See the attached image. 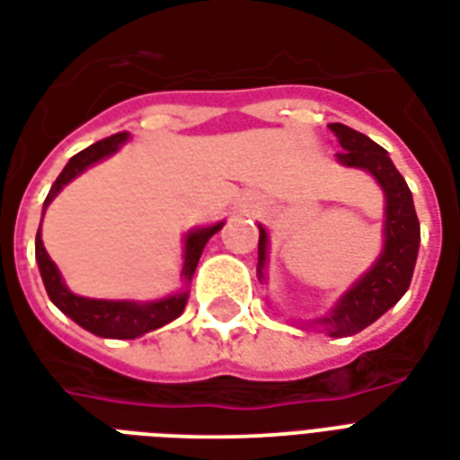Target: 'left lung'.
<instances>
[{
  "label": "left lung",
  "mask_w": 460,
  "mask_h": 460,
  "mask_svg": "<svg viewBox=\"0 0 460 460\" xmlns=\"http://www.w3.org/2000/svg\"><path fill=\"white\" fill-rule=\"evenodd\" d=\"M343 151L336 158L343 167L365 170L384 191V247L375 263L345 290L336 305L316 319L302 322V329H319L331 338L355 336L386 314L411 288L420 249V220L403 174L391 163L389 153L372 138L345 124H329ZM269 230L259 226V263L256 276L266 283Z\"/></svg>",
  "instance_id": "left-lung-1"
}]
</instances>
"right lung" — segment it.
<instances>
[{"label":"right lung","instance_id":"add662e5","mask_svg":"<svg viewBox=\"0 0 460 460\" xmlns=\"http://www.w3.org/2000/svg\"><path fill=\"white\" fill-rule=\"evenodd\" d=\"M129 141V131H119L115 137H108L98 141V144L88 146L81 153H76L74 158L64 165V170L59 172V177L52 184L45 204H42V216L48 211V206L52 204V199L59 194V191L69 184L71 180H76L78 174L85 172L88 167H93L95 163L115 155L124 144ZM42 226V223H40ZM226 226V220L220 223H213V226H201L191 227L190 233L181 237L184 242V249H181V280L184 286L172 295H165L160 300H95V297H84V295L71 293L66 283H64L62 273L57 269V263L49 259V254L45 252V244H42L40 227H38V234H35V261H38V269H40L42 283H45V290H48L49 300L59 312L69 316L71 322H76L81 329L91 331L95 336L101 338H119V341H131V338L144 336V333H151V331L165 326V323L174 322L177 316L184 312L187 307V300H190V283L194 270H197V263L201 259V252H204L206 242L211 240L213 234L218 233L220 227Z\"/></svg>","mask_w":460,"mask_h":460}]
</instances>
